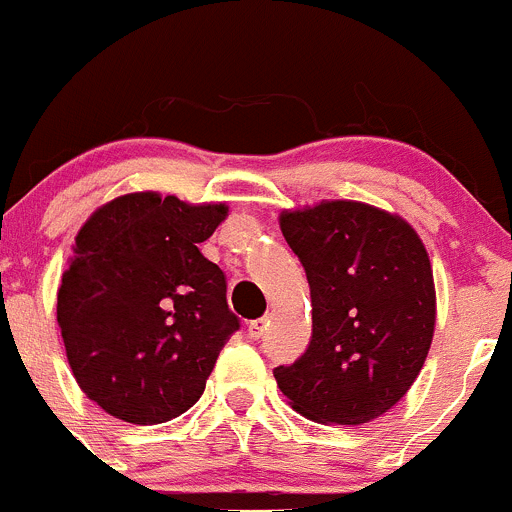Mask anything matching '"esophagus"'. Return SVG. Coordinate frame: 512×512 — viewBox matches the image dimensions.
Masks as SVG:
<instances>
[{
	"label": "esophagus",
	"instance_id": "34e87169",
	"mask_svg": "<svg viewBox=\"0 0 512 512\" xmlns=\"http://www.w3.org/2000/svg\"><path fill=\"white\" fill-rule=\"evenodd\" d=\"M267 332V319H255V322L247 324V337L250 339H262V334Z\"/></svg>",
	"mask_w": 512,
	"mask_h": 512
}]
</instances>
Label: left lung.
I'll use <instances>...</instances> for the list:
<instances>
[{
    "label": "left lung",
    "instance_id": "obj_1",
    "mask_svg": "<svg viewBox=\"0 0 512 512\" xmlns=\"http://www.w3.org/2000/svg\"><path fill=\"white\" fill-rule=\"evenodd\" d=\"M282 235L307 272L312 339L275 379L292 409L359 426L399 404L436 327L428 252L399 215L356 200L285 210Z\"/></svg>",
    "mask_w": 512,
    "mask_h": 512
}]
</instances>
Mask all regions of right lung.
Here are the masks:
<instances>
[{"instance_id":"right-lung-1","label":"right lung","mask_w":512,"mask_h":512,"mask_svg":"<svg viewBox=\"0 0 512 512\" xmlns=\"http://www.w3.org/2000/svg\"><path fill=\"white\" fill-rule=\"evenodd\" d=\"M225 218V203L128 193L79 230L56 319L76 384L106 414L153 426L203 396L240 329L225 272L198 247Z\"/></svg>"}]
</instances>
